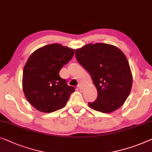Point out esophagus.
Returning a JSON list of instances; mask_svg holds the SVG:
<instances>
[{"instance_id":"1","label":"esophagus","mask_w":152,"mask_h":152,"mask_svg":"<svg viewBox=\"0 0 152 152\" xmlns=\"http://www.w3.org/2000/svg\"><path fill=\"white\" fill-rule=\"evenodd\" d=\"M78 89L80 90V91H81V90H83V88L81 86H78Z\"/></svg>"}]
</instances>
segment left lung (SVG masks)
<instances>
[{"mask_svg":"<svg viewBox=\"0 0 152 152\" xmlns=\"http://www.w3.org/2000/svg\"><path fill=\"white\" fill-rule=\"evenodd\" d=\"M77 60L86 71L97 90L96 99L88 105L110 113L124 104L132 86V75L124 53L115 46L88 44L75 50Z\"/></svg>","mask_w":152,"mask_h":152,"instance_id":"1","label":"left lung"}]
</instances>
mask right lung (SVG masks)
<instances>
[{"instance_id":"right-lung-1","label":"right lung","mask_w":152,"mask_h":152,"mask_svg":"<svg viewBox=\"0 0 152 152\" xmlns=\"http://www.w3.org/2000/svg\"><path fill=\"white\" fill-rule=\"evenodd\" d=\"M74 53L71 48L51 44L29 56L23 70V89L28 102L38 111L49 113L62 108L75 91L59 75Z\"/></svg>"}]
</instances>
